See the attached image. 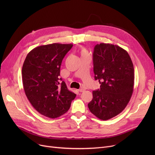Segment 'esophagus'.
Returning <instances> with one entry per match:
<instances>
[{"instance_id": "34e87169", "label": "esophagus", "mask_w": 155, "mask_h": 155, "mask_svg": "<svg viewBox=\"0 0 155 155\" xmlns=\"http://www.w3.org/2000/svg\"><path fill=\"white\" fill-rule=\"evenodd\" d=\"M78 92H83L85 91V89H84L83 88H81L78 89Z\"/></svg>"}]
</instances>
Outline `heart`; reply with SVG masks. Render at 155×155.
Masks as SVG:
<instances>
[{
	"instance_id": "obj_1",
	"label": "heart",
	"mask_w": 155,
	"mask_h": 155,
	"mask_svg": "<svg viewBox=\"0 0 155 155\" xmlns=\"http://www.w3.org/2000/svg\"><path fill=\"white\" fill-rule=\"evenodd\" d=\"M81 55L82 56H84V55H87V54H88V52H87V51L85 50V49H84V48H82V50H81Z\"/></svg>"
}]
</instances>
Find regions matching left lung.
<instances>
[{"label": "left lung", "instance_id": "1", "mask_svg": "<svg viewBox=\"0 0 155 155\" xmlns=\"http://www.w3.org/2000/svg\"><path fill=\"white\" fill-rule=\"evenodd\" d=\"M95 79L100 89L92 92L88 104L90 111L106 120L116 116L127 106L133 92L134 67L128 53L119 46L101 43L93 53Z\"/></svg>", "mask_w": 155, "mask_h": 155}]
</instances>
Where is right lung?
I'll return each mask as SVG.
<instances>
[{"label": "right lung", "instance_id": "obj_1", "mask_svg": "<svg viewBox=\"0 0 155 155\" xmlns=\"http://www.w3.org/2000/svg\"><path fill=\"white\" fill-rule=\"evenodd\" d=\"M72 44L53 43L38 46L26 56L22 68L24 92L41 114L54 119L66 113L76 94L64 81L60 84V67Z\"/></svg>", "mask_w": 155, "mask_h": 155}]
</instances>
